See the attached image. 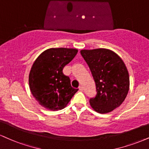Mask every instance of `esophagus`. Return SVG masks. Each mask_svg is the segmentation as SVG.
<instances>
[{"label": "esophagus", "mask_w": 149, "mask_h": 149, "mask_svg": "<svg viewBox=\"0 0 149 149\" xmlns=\"http://www.w3.org/2000/svg\"><path fill=\"white\" fill-rule=\"evenodd\" d=\"M78 89H79V90L80 91V92H82V90H83V87H82V86H79Z\"/></svg>", "instance_id": "esophagus-1"}]
</instances>
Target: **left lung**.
<instances>
[{
  "label": "left lung",
  "mask_w": 149,
  "mask_h": 149,
  "mask_svg": "<svg viewBox=\"0 0 149 149\" xmlns=\"http://www.w3.org/2000/svg\"><path fill=\"white\" fill-rule=\"evenodd\" d=\"M96 83V94L89 103L101 114L119 107L128 94L130 80L128 69L119 55L107 48L81 50Z\"/></svg>",
  "instance_id": "1"
}]
</instances>
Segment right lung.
<instances>
[{"label":"right lung","instance_id":"obj_1","mask_svg":"<svg viewBox=\"0 0 149 149\" xmlns=\"http://www.w3.org/2000/svg\"><path fill=\"white\" fill-rule=\"evenodd\" d=\"M76 48H51L36 59L29 73L30 92L37 102L49 110H62L78 89L71 87L63 68L76 56Z\"/></svg>","mask_w":149,"mask_h":149}]
</instances>
